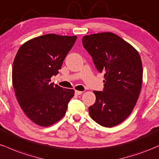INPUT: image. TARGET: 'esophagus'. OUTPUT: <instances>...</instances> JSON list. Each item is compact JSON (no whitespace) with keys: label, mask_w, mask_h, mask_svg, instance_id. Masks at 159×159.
Wrapping results in <instances>:
<instances>
[{"label":"esophagus","mask_w":159,"mask_h":159,"mask_svg":"<svg viewBox=\"0 0 159 159\" xmlns=\"http://www.w3.org/2000/svg\"><path fill=\"white\" fill-rule=\"evenodd\" d=\"M83 93V91H75V94L76 95H80Z\"/></svg>","instance_id":"34e87169"}]
</instances>
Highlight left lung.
I'll return each instance as SVG.
<instances>
[{"label":"left lung","mask_w":159,"mask_h":159,"mask_svg":"<svg viewBox=\"0 0 159 159\" xmlns=\"http://www.w3.org/2000/svg\"><path fill=\"white\" fill-rule=\"evenodd\" d=\"M82 41L98 71L105 73L103 91H94L96 101L89 108V115L102 126H117L129 116L139 99L141 57L131 44L109 32L85 35Z\"/></svg>","instance_id":"1"}]
</instances>
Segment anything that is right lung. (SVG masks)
<instances>
[{
    "label": "right lung",
    "instance_id": "obj_1",
    "mask_svg": "<svg viewBox=\"0 0 159 159\" xmlns=\"http://www.w3.org/2000/svg\"><path fill=\"white\" fill-rule=\"evenodd\" d=\"M74 36L47 34L24 43L12 65V85L18 103L35 124L49 126L61 120L74 90L50 83L74 46Z\"/></svg>",
    "mask_w": 159,
    "mask_h": 159
}]
</instances>
